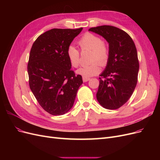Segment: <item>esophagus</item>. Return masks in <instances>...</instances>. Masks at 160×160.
<instances>
[{
  "label": "esophagus",
  "instance_id": "34e87169",
  "mask_svg": "<svg viewBox=\"0 0 160 160\" xmlns=\"http://www.w3.org/2000/svg\"><path fill=\"white\" fill-rule=\"evenodd\" d=\"M90 80L89 77H83V82H87Z\"/></svg>",
  "mask_w": 160,
  "mask_h": 160
}]
</instances>
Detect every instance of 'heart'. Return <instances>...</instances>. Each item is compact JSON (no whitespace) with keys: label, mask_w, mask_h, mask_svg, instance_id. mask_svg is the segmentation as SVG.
Instances as JSON below:
<instances>
[{"label":"heart","mask_w":160,"mask_h":160,"mask_svg":"<svg viewBox=\"0 0 160 160\" xmlns=\"http://www.w3.org/2000/svg\"><path fill=\"white\" fill-rule=\"evenodd\" d=\"M78 45L82 51L91 50L90 61L93 62L81 67L77 71V72L86 77L97 75L100 71V67L96 61H98L100 65H103L109 59V49L108 44L95 34L86 32L78 41ZM67 56L72 67L75 68L79 67L81 62L80 54L74 46L68 47L67 49Z\"/></svg>","instance_id":"b5f03b06"}]
</instances>
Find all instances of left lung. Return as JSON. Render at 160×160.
<instances>
[{
	"label": "left lung",
	"instance_id": "8db88e82",
	"mask_svg": "<svg viewBox=\"0 0 160 160\" xmlns=\"http://www.w3.org/2000/svg\"><path fill=\"white\" fill-rule=\"evenodd\" d=\"M89 31L103 37L109 43V56L100 75L97 99L105 109H118L129 100L137 85L139 61L136 47L127 32L115 27L103 25Z\"/></svg>",
	"mask_w": 160,
	"mask_h": 160
}]
</instances>
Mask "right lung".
<instances>
[{
  "label": "right lung",
  "mask_w": 160,
  "mask_h": 160,
  "mask_svg": "<svg viewBox=\"0 0 160 160\" xmlns=\"http://www.w3.org/2000/svg\"><path fill=\"white\" fill-rule=\"evenodd\" d=\"M83 30L52 28L34 42L27 66L29 86L38 103L53 115H63L72 108L83 83L75 75L67 49Z\"/></svg>",
  "instance_id": "add662e5"
}]
</instances>
